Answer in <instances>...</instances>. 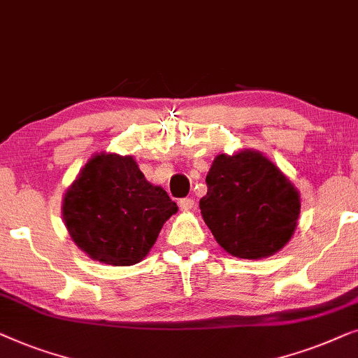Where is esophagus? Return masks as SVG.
<instances>
[{"label":"esophagus","mask_w":358,"mask_h":358,"mask_svg":"<svg viewBox=\"0 0 358 358\" xmlns=\"http://www.w3.org/2000/svg\"><path fill=\"white\" fill-rule=\"evenodd\" d=\"M180 209L181 210H191L194 208V199H191V198H183V199H180Z\"/></svg>","instance_id":"1"}]
</instances>
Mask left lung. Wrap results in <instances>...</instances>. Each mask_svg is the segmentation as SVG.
<instances>
[{
	"instance_id": "8db88e82",
	"label": "left lung",
	"mask_w": 358,
	"mask_h": 358,
	"mask_svg": "<svg viewBox=\"0 0 358 358\" xmlns=\"http://www.w3.org/2000/svg\"><path fill=\"white\" fill-rule=\"evenodd\" d=\"M199 209L214 238L231 256L261 259L289 243L300 215V194L258 150L219 154L206 177Z\"/></svg>"
}]
</instances>
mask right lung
<instances>
[{"mask_svg": "<svg viewBox=\"0 0 358 358\" xmlns=\"http://www.w3.org/2000/svg\"><path fill=\"white\" fill-rule=\"evenodd\" d=\"M63 220L89 258L133 266L145 258L177 213L167 191L149 183L131 155L95 154L63 198Z\"/></svg>", "mask_w": 358, "mask_h": 358, "instance_id": "obj_1", "label": "right lung"}]
</instances>
